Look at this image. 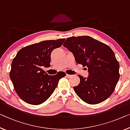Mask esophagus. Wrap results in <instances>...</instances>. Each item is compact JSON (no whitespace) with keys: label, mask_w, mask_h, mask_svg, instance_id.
Segmentation results:
<instances>
[{"label":"esophagus","mask_w":130,"mask_h":130,"mask_svg":"<svg viewBox=\"0 0 130 130\" xmlns=\"http://www.w3.org/2000/svg\"><path fill=\"white\" fill-rule=\"evenodd\" d=\"M66 76H67V77H68V78H69V77H71L72 75H68V74H67V75H66Z\"/></svg>","instance_id":"esophagus-1"}]
</instances>
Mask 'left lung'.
Here are the masks:
<instances>
[{
  "label": "left lung",
  "mask_w": 130,
  "mask_h": 130,
  "mask_svg": "<svg viewBox=\"0 0 130 130\" xmlns=\"http://www.w3.org/2000/svg\"><path fill=\"white\" fill-rule=\"evenodd\" d=\"M63 46L75 61L88 68V78L78 75L80 83L73 87L79 98L88 104L100 103L111 95L120 77L119 63L109 46L89 36L71 37Z\"/></svg>",
  "instance_id": "obj_1"
}]
</instances>
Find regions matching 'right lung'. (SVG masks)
I'll return each mask as SVG.
<instances>
[{
  "instance_id": "1",
  "label": "right lung",
  "mask_w": 130,
  "mask_h": 130,
  "mask_svg": "<svg viewBox=\"0 0 130 130\" xmlns=\"http://www.w3.org/2000/svg\"><path fill=\"white\" fill-rule=\"evenodd\" d=\"M65 38L46 40L25 46L19 51L11 62L10 77L21 99L32 105L45 102L66 73L58 72L48 75L42 67H50L51 54L62 45Z\"/></svg>"
}]
</instances>
